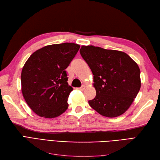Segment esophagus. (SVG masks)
I'll return each instance as SVG.
<instances>
[{
	"instance_id": "esophagus-1",
	"label": "esophagus",
	"mask_w": 160,
	"mask_h": 160,
	"mask_svg": "<svg viewBox=\"0 0 160 160\" xmlns=\"http://www.w3.org/2000/svg\"><path fill=\"white\" fill-rule=\"evenodd\" d=\"M85 89V85H83L81 87V88H78V89H79V90H84Z\"/></svg>"
}]
</instances>
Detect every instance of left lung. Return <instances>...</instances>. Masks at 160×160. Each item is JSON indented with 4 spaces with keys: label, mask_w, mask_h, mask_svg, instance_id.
I'll use <instances>...</instances> for the list:
<instances>
[{
    "label": "left lung",
    "mask_w": 160,
    "mask_h": 160,
    "mask_svg": "<svg viewBox=\"0 0 160 160\" xmlns=\"http://www.w3.org/2000/svg\"><path fill=\"white\" fill-rule=\"evenodd\" d=\"M80 53L93 75L96 96L89 105L105 117L124 113L141 88L138 64L124 52L99 47L82 46Z\"/></svg>",
    "instance_id": "1"
}]
</instances>
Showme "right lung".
<instances>
[{
    "instance_id": "add662e5",
    "label": "right lung",
    "mask_w": 160,
    "mask_h": 160,
    "mask_svg": "<svg viewBox=\"0 0 160 160\" xmlns=\"http://www.w3.org/2000/svg\"><path fill=\"white\" fill-rule=\"evenodd\" d=\"M80 46L65 42L47 45L34 52L24 65L21 90L29 108L40 117L54 118L68 108L72 91L65 69Z\"/></svg>"
}]
</instances>
